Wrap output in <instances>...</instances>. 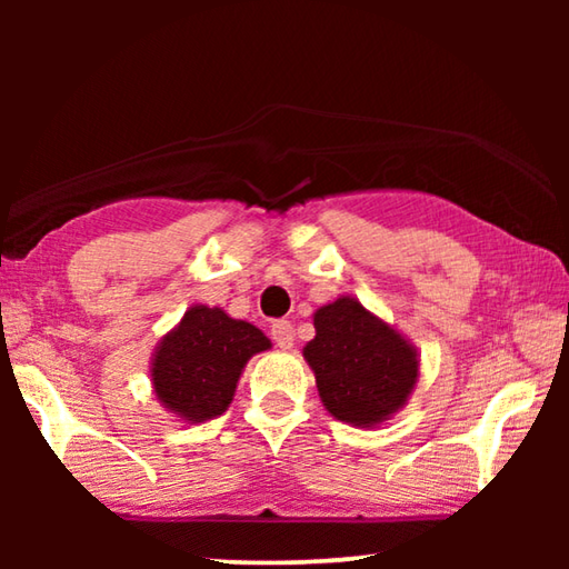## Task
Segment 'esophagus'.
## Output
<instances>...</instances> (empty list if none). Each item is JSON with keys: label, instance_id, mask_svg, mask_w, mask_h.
Listing matches in <instances>:
<instances>
[{"label": "esophagus", "instance_id": "1", "mask_svg": "<svg viewBox=\"0 0 569 569\" xmlns=\"http://www.w3.org/2000/svg\"><path fill=\"white\" fill-rule=\"evenodd\" d=\"M271 339L276 341V346H281V349H291L293 341H296L293 326L288 321H276L271 326Z\"/></svg>", "mask_w": 569, "mask_h": 569}]
</instances>
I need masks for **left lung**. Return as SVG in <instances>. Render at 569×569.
Masks as SVG:
<instances>
[{"label":"left lung","instance_id":"8db88e82","mask_svg":"<svg viewBox=\"0 0 569 569\" xmlns=\"http://www.w3.org/2000/svg\"><path fill=\"white\" fill-rule=\"evenodd\" d=\"M303 346L326 411L351 427H379L403 409L419 379V353L407 336L351 296L313 313Z\"/></svg>","mask_w":569,"mask_h":569}]
</instances>
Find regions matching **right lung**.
I'll use <instances>...</instances> for the list:
<instances>
[{"instance_id":"add662e5","label":"right lung","mask_w":569,"mask_h":569,"mask_svg":"<svg viewBox=\"0 0 569 569\" xmlns=\"http://www.w3.org/2000/svg\"><path fill=\"white\" fill-rule=\"evenodd\" d=\"M268 349L271 339L253 323L230 319L218 306L196 303L156 346L152 391L180 421H210L230 407L250 356Z\"/></svg>"}]
</instances>
